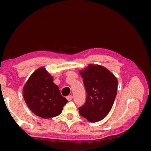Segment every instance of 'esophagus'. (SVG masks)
<instances>
[{
  "instance_id": "esophagus-1",
  "label": "esophagus",
  "mask_w": 151,
  "mask_h": 151,
  "mask_svg": "<svg viewBox=\"0 0 151 151\" xmlns=\"http://www.w3.org/2000/svg\"><path fill=\"white\" fill-rule=\"evenodd\" d=\"M73 99V96H68L67 97V99L68 101H71Z\"/></svg>"
}]
</instances>
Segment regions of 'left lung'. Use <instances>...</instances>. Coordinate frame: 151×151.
Instances as JSON below:
<instances>
[{
    "mask_svg": "<svg viewBox=\"0 0 151 151\" xmlns=\"http://www.w3.org/2000/svg\"><path fill=\"white\" fill-rule=\"evenodd\" d=\"M80 73L87 97L84 105L79 108V112L89 122H99L112 108L117 94V80L109 70L100 65L89 64Z\"/></svg>",
    "mask_w": 151,
    "mask_h": 151,
    "instance_id": "1",
    "label": "left lung"
}]
</instances>
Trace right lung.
<instances>
[{
	"label": "right lung",
	"mask_w": 151,
	"mask_h": 151,
	"mask_svg": "<svg viewBox=\"0 0 151 151\" xmlns=\"http://www.w3.org/2000/svg\"><path fill=\"white\" fill-rule=\"evenodd\" d=\"M52 81V76L42 67L30 75L22 89L27 106L33 113L43 119L59 115L68 101Z\"/></svg>",
	"instance_id": "obj_1"
}]
</instances>
